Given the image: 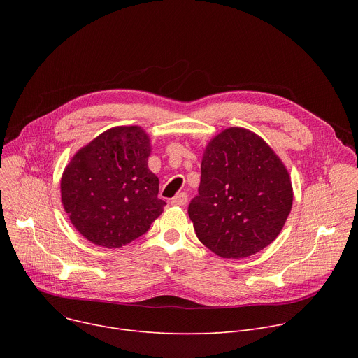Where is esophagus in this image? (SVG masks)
<instances>
[{"label":"esophagus","mask_w":358,"mask_h":358,"mask_svg":"<svg viewBox=\"0 0 358 358\" xmlns=\"http://www.w3.org/2000/svg\"><path fill=\"white\" fill-rule=\"evenodd\" d=\"M187 201H188V195H187L185 192H180V194H177V195L171 199V203H173V206L182 207V206H185Z\"/></svg>","instance_id":"34e87169"}]
</instances>
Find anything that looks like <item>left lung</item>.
<instances>
[{
	"instance_id": "8db88e82",
	"label": "left lung",
	"mask_w": 358,
	"mask_h": 358,
	"mask_svg": "<svg viewBox=\"0 0 358 358\" xmlns=\"http://www.w3.org/2000/svg\"><path fill=\"white\" fill-rule=\"evenodd\" d=\"M293 202L289 173L255 133L231 127L203 152L188 215L198 239L221 258L250 257L272 243Z\"/></svg>"
}]
</instances>
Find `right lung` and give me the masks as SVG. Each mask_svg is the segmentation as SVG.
I'll return each mask as SVG.
<instances>
[{
	"label": "right lung",
	"mask_w": 358,
	"mask_h": 358,
	"mask_svg": "<svg viewBox=\"0 0 358 358\" xmlns=\"http://www.w3.org/2000/svg\"><path fill=\"white\" fill-rule=\"evenodd\" d=\"M150 138L137 126L106 130L80 148L64 171L62 203L90 242L120 248L163 213L159 178L147 167Z\"/></svg>",
	"instance_id": "right-lung-1"
}]
</instances>
